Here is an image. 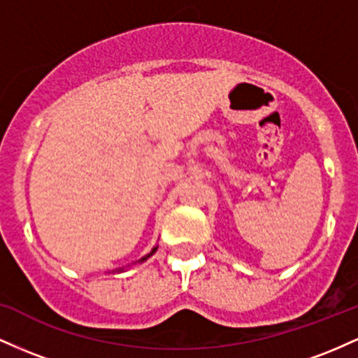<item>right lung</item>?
<instances>
[{
	"mask_svg": "<svg viewBox=\"0 0 358 358\" xmlns=\"http://www.w3.org/2000/svg\"><path fill=\"white\" fill-rule=\"evenodd\" d=\"M156 249H158V245H156V248H153V249H151V252H150V254H146V256H145V257H141V259H139V261H146V259H148V257H150V256H153V254L156 252Z\"/></svg>",
	"mask_w": 358,
	"mask_h": 358,
	"instance_id": "1",
	"label": "right lung"
}]
</instances>
